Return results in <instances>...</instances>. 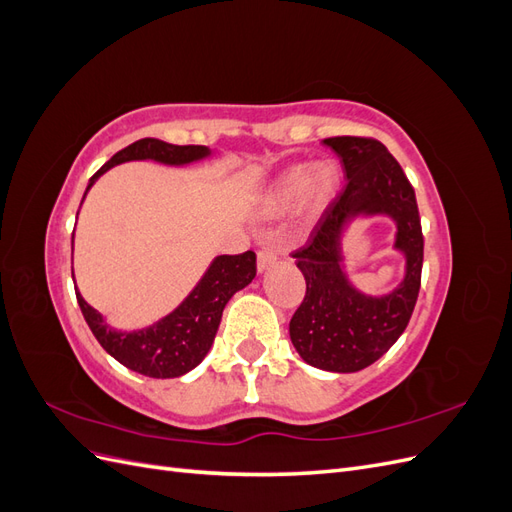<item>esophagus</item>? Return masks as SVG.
<instances>
[{
  "label": "esophagus",
  "instance_id": "34e87169",
  "mask_svg": "<svg viewBox=\"0 0 512 512\" xmlns=\"http://www.w3.org/2000/svg\"><path fill=\"white\" fill-rule=\"evenodd\" d=\"M275 262H277V252L271 250V247H262V250L258 252V260H256L258 271H267L269 267L275 265Z\"/></svg>",
  "mask_w": 512,
  "mask_h": 512
}]
</instances>
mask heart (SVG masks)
Segmentation results:
<instances>
[{
    "mask_svg": "<svg viewBox=\"0 0 512 512\" xmlns=\"http://www.w3.org/2000/svg\"><path fill=\"white\" fill-rule=\"evenodd\" d=\"M339 183V173L335 164H299L288 168L277 179L273 190L267 196V211L280 213L290 209L301 196H305V207L318 211L333 198Z\"/></svg>",
    "mask_w": 512,
    "mask_h": 512,
    "instance_id": "1",
    "label": "heart"
}]
</instances>
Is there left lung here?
<instances>
[{"label": "left lung", "mask_w": 512, "mask_h": 512, "mask_svg": "<svg viewBox=\"0 0 512 512\" xmlns=\"http://www.w3.org/2000/svg\"><path fill=\"white\" fill-rule=\"evenodd\" d=\"M346 170V188L329 203L303 247L292 252L305 277V297L290 320L301 359L324 371L352 374L376 363L406 331L421 288L423 230L412 183L376 138H324ZM389 214L398 224L396 246L407 275L393 293L367 298L341 269L343 226L359 214Z\"/></svg>", "instance_id": "left-lung-1"}]
</instances>
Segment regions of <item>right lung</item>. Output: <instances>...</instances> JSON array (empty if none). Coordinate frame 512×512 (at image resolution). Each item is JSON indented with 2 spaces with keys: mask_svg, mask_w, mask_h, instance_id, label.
Returning a JSON list of instances; mask_svg holds the SVG:
<instances>
[{
  "mask_svg": "<svg viewBox=\"0 0 512 512\" xmlns=\"http://www.w3.org/2000/svg\"><path fill=\"white\" fill-rule=\"evenodd\" d=\"M209 153L211 151L203 145H170L158 141V138H141V141L117 151L89 179L87 190L108 168L121 162L156 160L170 166H181L203 160ZM254 277L256 254L252 250L235 256H218L211 262L203 280L196 284V288L188 294V299L173 314H168L147 329L130 333L108 327L96 309L81 297L79 290H76V301H79L81 312L100 346L121 365L149 378H179L205 359L215 339V333H218L226 303L230 301L232 294L245 288Z\"/></svg>",
  "mask_w": 512,
  "mask_h": 512,
  "instance_id": "1",
  "label": "right lung"
}]
</instances>
